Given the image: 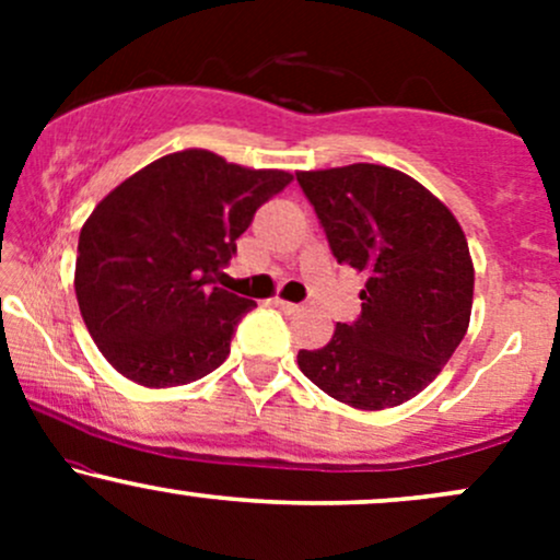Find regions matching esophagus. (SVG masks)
Listing matches in <instances>:
<instances>
[{
	"instance_id": "1",
	"label": "esophagus",
	"mask_w": 560,
	"mask_h": 560,
	"mask_svg": "<svg viewBox=\"0 0 560 560\" xmlns=\"http://www.w3.org/2000/svg\"><path fill=\"white\" fill-rule=\"evenodd\" d=\"M273 305L281 307V311H284V313H298L300 307H302V305H298V302H289V300H281V298H276Z\"/></svg>"
}]
</instances>
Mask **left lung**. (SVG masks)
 I'll return each mask as SVG.
<instances>
[{
	"label": "left lung",
	"mask_w": 560,
	"mask_h": 560,
	"mask_svg": "<svg viewBox=\"0 0 560 560\" xmlns=\"http://www.w3.org/2000/svg\"><path fill=\"white\" fill-rule=\"evenodd\" d=\"M337 262L363 271V311L298 365L334 400L402 405L434 382L466 337L474 262L460 223L427 186L374 163L300 171Z\"/></svg>",
	"instance_id": "obj_1"
}]
</instances>
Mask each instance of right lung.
<instances>
[{"mask_svg":"<svg viewBox=\"0 0 560 560\" xmlns=\"http://www.w3.org/2000/svg\"><path fill=\"white\" fill-rule=\"evenodd\" d=\"M292 182L208 150L144 165L83 223L75 298L83 324L118 374L141 387H182L229 358L255 300L215 287L255 210Z\"/></svg>","mask_w":560,"mask_h":560,"instance_id":"right-lung-1","label":"right lung"}]
</instances>
